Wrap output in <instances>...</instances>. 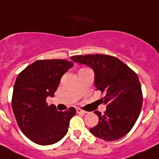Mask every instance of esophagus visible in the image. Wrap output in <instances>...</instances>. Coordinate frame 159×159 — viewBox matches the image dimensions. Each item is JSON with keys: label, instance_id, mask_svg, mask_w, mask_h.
<instances>
[{"label": "esophagus", "instance_id": "34e87169", "mask_svg": "<svg viewBox=\"0 0 159 159\" xmlns=\"http://www.w3.org/2000/svg\"><path fill=\"white\" fill-rule=\"evenodd\" d=\"M77 112L80 113V114H86V113H87L86 111H83L81 108H77Z\"/></svg>", "mask_w": 159, "mask_h": 159}]
</instances>
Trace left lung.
Listing matches in <instances>:
<instances>
[{
	"mask_svg": "<svg viewBox=\"0 0 159 159\" xmlns=\"http://www.w3.org/2000/svg\"><path fill=\"white\" fill-rule=\"evenodd\" d=\"M71 60L94 70L96 90L105 94L102 101L107 104V110L103 114L94 111L99 121L90 129V133L107 141L125 137L135 125L142 107L143 95L137 73L109 55H78Z\"/></svg>",
	"mask_w": 159,
	"mask_h": 159,
	"instance_id": "1",
	"label": "left lung"
}]
</instances>
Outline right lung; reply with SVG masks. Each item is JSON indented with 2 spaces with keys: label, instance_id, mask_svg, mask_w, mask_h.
Masks as SVG:
<instances>
[{
  "label": "right lung",
  "instance_id": "right-lung-1",
  "mask_svg": "<svg viewBox=\"0 0 159 159\" xmlns=\"http://www.w3.org/2000/svg\"><path fill=\"white\" fill-rule=\"evenodd\" d=\"M73 65L66 60H39L28 65L17 77L12 107L21 131L34 143L48 145L65 136L74 107L58 111L48 105V96L54 95L62 76Z\"/></svg>",
  "mask_w": 159,
  "mask_h": 159
}]
</instances>
